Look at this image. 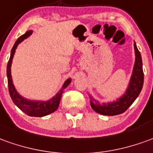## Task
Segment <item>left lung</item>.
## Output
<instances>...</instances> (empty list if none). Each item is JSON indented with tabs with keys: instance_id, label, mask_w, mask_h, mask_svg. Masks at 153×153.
Returning <instances> with one entry per match:
<instances>
[{
	"instance_id": "8db88e82",
	"label": "left lung",
	"mask_w": 153,
	"mask_h": 153,
	"mask_svg": "<svg viewBox=\"0 0 153 153\" xmlns=\"http://www.w3.org/2000/svg\"><path fill=\"white\" fill-rule=\"evenodd\" d=\"M135 54H136V61H135L133 72L131 76V81L127 88L126 93L123 95L117 102L111 103H100L93 99L90 96L91 107L92 109L98 112L100 114L107 115V116H115L121 114L128 109V107L133 103L137 97L140 94L143 86L144 81V74L143 70V62L141 53L134 43Z\"/></svg>"
}]
</instances>
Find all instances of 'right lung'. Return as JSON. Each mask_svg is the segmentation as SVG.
<instances>
[{"mask_svg": "<svg viewBox=\"0 0 153 153\" xmlns=\"http://www.w3.org/2000/svg\"><path fill=\"white\" fill-rule=\"evenodd\" d=\"M32 33V30H28L26 31L24 35L21 36L16 42H15L14 46L11 49L10 52V56L8 63H7V68H6V74H7V81H8V89H9V93L13 102L17 106V107L24 111L26 115L30 116V117H44L46 115L50 114L54 112L58 108L60 100L62 97L63 90L68 87V85L71 82V79H67L65 83L63 84L62 87L61 91L55 96L53 98H51L50 101L47 102H34V101H29L26 99L23 98L20 95L17 93L14 87V85L12 83V79H11V75H10V66L12 62V58L14 56L16 49L18 46L20 42H22L24 39L27 38L30 34Z\"/></svg>", "mask_w": 153, "mask_h": 153, "instance_id": "add662e5", "label": "right lung"}]
</instances>
